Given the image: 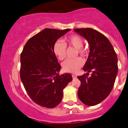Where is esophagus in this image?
Instances as JSON below:
<instances>
[{"instance_id":"obj_1","label":"esophagus","mask_w":128,"mask_h":128,"mask_svg":"<svg viewBox=\"0 0 128 128\" xmlns=\"http://www.w3.org/2000/svg\"><path fill=\"white\" fill-rule=\"evenodd\" d=\"M72 78H77V76L76 75H75V74H72Z\"/></svg>"}]
</instances>
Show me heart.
Wrapping results in <instances>:
<instances>
[{"label": "heart", "mask_w": 128, "mask_h": 128, "mask_svg": "<svg viewBox=\"0 0 128 128\" xmlns=\"http://www.w3.org/2000/svg\"><path fill=\"white\" fill-rule=\"evenodd\" d=\"M65 44L60 40L56 41L54 45L53 50L55 55L59 60H62L66 56L67 46H72L77 49V54L84 57L87 54V49L83 46V40L82 37L76 34H72L64 38ZM83 61L80 58L68 59L62 64L63 70L66 72L76 73L83 66Z\"/></svg>", "instance_id": "obj_1"}]
</instances>
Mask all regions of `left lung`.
I'll return each instance as SVG.
<instances>
[{"mask_svg": "<svg viewBox=\"0 0 128 128\" xmlns=\"http://www.w3.org/2000/svg\"><path fill=\"white\" fill-rule=\"evenodd\" d=\"M75 32L88 41L90 53L83 67L84 74L78 78L81 82L78 97L84 104L96 106L106 98L114 85L118 73V58L112 45L104 35L90 28H77Z\"/></svg>", "mask_w": 128, "mask_h": 128, "instance_id": "8db88e82", "label": "left lung"}]
</instances>
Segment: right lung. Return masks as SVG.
Masks as SVG:
<instances>
[{
  "label": "right lung",
  "instance_id": "right-lung-1",
  "mask_svg": "<svg viewBox=\"0 0 128 128\" xmlns=\"http://www.w3.org/2000/svg\"><path fill=\"white\" fill-rule=\"evenodd\" d=\"M70 29L45 28L28 40L20 55V78L31 99L52 108L62 101L63 90L72 75L59 74L60 65L53 50L58 39Z\"/></svg>",
  "mask_w": 128,
  "mask_h": 128
}]
</instances>
